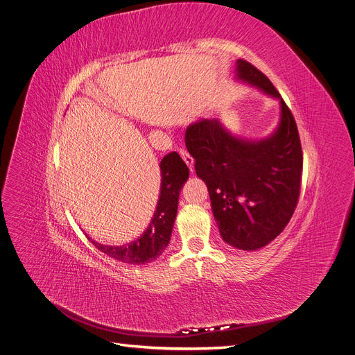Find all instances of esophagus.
I'll use <instances>...</instances> for the list:
<instances>
[{
	"mask_svg": "<svg viewBox=\"0 0 355 355\" xmlns=\"http://www.w3.org/2000/svg\"><path fill=\"white\" fill-rule=\"evenodd\" d=\"M181 155H182L184 161L187 163V166L189 167V170L191 171L194 170V158H192V155L188 151H185V150H181Z\"/></svg>",
	"mask_w": 355,
	"mask_h": 355,
	"instance_id": "esophagus-1",
	"label": "esophagus"
}]
</instances>
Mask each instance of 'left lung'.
Instances as JSON below:
<instances>
[{
  "instance_id": "1",
  "label": "left lung",
  "mask_w": 355,
  "mask_h": 355,
  "mask_svg": "<svg viewBox=\"0 0 355 355\" xmlns=\"http://www.w3.org/2000/svg\"><path fill=\"white\" fill-rule=\"evenodd\" d=\"M236 78L280 102L276 130L262 140L231 135L216 119L188 125L185 146L207 184L222 239L242 250L270 243L292 218L302 187L303 153L295 117L272 82L238 59Z\"/></svg>"
}]
</instances>
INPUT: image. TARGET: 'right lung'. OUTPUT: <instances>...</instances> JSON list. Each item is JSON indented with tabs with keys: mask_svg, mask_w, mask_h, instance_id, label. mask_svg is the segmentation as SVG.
Here are the masks:
<instances>
[{
	"mask_svg": "<svg viewBox=\"0 0 355 355\" xmlns=\"http://www.w3.org/2000/svg\"><path fill=\"white\" fill-rule=\"evenodd\" d=\"M159 170V197L154 215L144 234L123 246L102 245L94 242L86 235L87 239H90V242L101 252L114 257L116 261L130 265L150 263L164 252L170 242L174 220L177 216L180 192L184 182L188 180L189 170L180 154L175 151L167 154L161 159Z\"/></svg>",
	"mask_w": 355,
	"mask_h": 355,
	"instance_id": "1",
	"label": "right lung"
}]
</instances>
